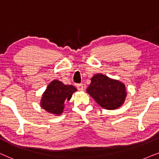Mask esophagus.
<instances>
[{
	"label": "esophagus",
	"mask_w": 159,
	"mask_h": 159,
	"mask_svg": "<svg viewBox=\"0 0 159 159\" xmlns=\"http://www.w3.org/2000/svg\"><path fill=\"white\" fill-rule=\"evenodd\" d=\"M77 89H78V90H79V91H83L84 89L83 84H77Z\"/></svg>",
	"instance_id": "esophagus-1"
}]
</instances>
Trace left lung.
Listing matches in <instances>:
<instances>
[{
  "label": "left lung",
  "instance_id": "obj_1",
  "mask_svg": "<svg viewBox=\"0 0 159 159\" xmlns=\"http://www.w3.org/2000/svg\"><path fill=\"white\" fill-rule=\"evenodd\" d=\"M86 92L98 105L107 110H115L125 101V85L117 80L102 74H96L91 78V84Z\"/></svg>",
  "mask_w": 159,
  "mask_h": 159
}]
</instances>
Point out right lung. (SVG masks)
<instances>
[{
	"label": "right lung",
	"mask_w": 159,
	"mask_h": 159,
	"mask_svg": "<svg viewBox=\"0 0 159 159\" xmlns=\"http://www.w3.org/2000/svg\"><path fill=\"white\" fill-rule=\"evenodd\" d=\"M76 91L75 86L65 85L60 81L54 80L42 95L41 106L49 113L60 116L65 107V102L69 101Z\"/></svg>",
	"instance_id": "obj_1"
}]
</instances>
